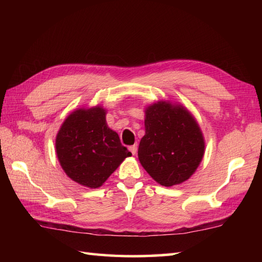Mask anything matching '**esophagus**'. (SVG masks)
<instances>
[{"instance_id": "obj_1", "label": "esophagus", "mask_w": 262, "mask_h": 262, "mask_svg": "<svg viewBox=\"0 0 262 262\" xmlns=\"http://www.w3.org/2000/svg\"><path fill=\"white\" fill-rule=\"evenodd\" d=\"M129 151L132 152V154L133 155H135L136 154V152H137V145L135 144V145H132V146H129Z\"/></svg>"}]
</instances>
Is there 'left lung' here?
Here are the masks:
<instances>
[{
  "mask_svg": "<svg viewBox=\"0 0 262 262\" xmlns=\"http://www.w3.org/2000/svg\"><path fill=\"white\" fill-rule=\"evenodd\" d=\"M145 135L138 146L142 166L161 186L187 181L205 154V138L185 105L160 100L145 108Z\"/></svg>",
  "mask_w": 262,
  "mask_h": 262,
  "instance_id": "1",
  "label": "left lung"
}]
</instances>
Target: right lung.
Wrapping results in <instances>:
<instances>
[{
  "instance_id": "right-lung-1",
  "label": "right lung",
  "mask_w": 262,
  "mask_h": 262,
  "mask_svg": "<svg viewBox=\"0 0 262 262\" xmlns=\"http://www.w3.org/2000/svg\"><path fill=\"white\" fill-rule=\"evenodd\" d=\"M101 105L77 108L66 117L55 140L58 162L70 179L90 189L101 187L132 153L108 127Z\"/></svg>"
}]
</instances>
